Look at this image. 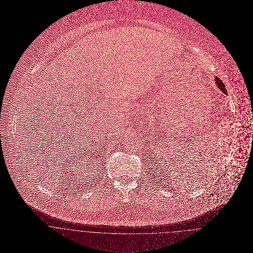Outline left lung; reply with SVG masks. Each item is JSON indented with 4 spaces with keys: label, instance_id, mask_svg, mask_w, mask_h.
Wrapping results in <instances>:
<instances>
[{
    "label": "left lung",
    "instance_id": "1",
    "mask_svg": "<svg viewBox=\"0 0 253 253\" xmlns=\"http://www.w3.org/2000/svg\"><path fill=\"white\" fill-rule=\"evenodd\" d=\"M215 82H216L217 86L221 89V91H222L223 93L227 94V90H226V88H225V85H224L223 82H222L219 78H215Z\"/></svg>",
    "mask_w": 253,
    "mask_h": 253
}]
</instances>
